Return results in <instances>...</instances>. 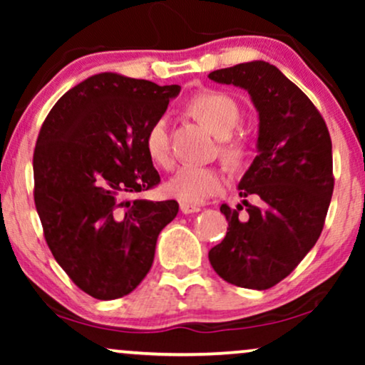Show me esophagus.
Here are the masks:
<instances>
[{
    "label": "esophagus",
    "instance_id": "1",
    "mask_svg": "<svg viewBox=\"0 0 365 365\" xmlns=\"http://www.w3.org/2000/svg\"><path fill=\"white\" fill-rule=\"evenodd\" d=\"M179 207H181L182 214H192V212L201 211V207L196 206V204H189V202H181L179 204Z\"/></svg>",
    "mask_w": 365,
    "mask_h": 365
}]
</instances>
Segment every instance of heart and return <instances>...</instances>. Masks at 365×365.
Instances as JSON below:
<instances>
[{"instance_id":"heart-1","label":"heart","mask_w":365,"mask_h":365,"mask_svg":"<svg viewBox=\"0 0 365 365\" xmlns=\"http://www.w3.org/2000/svg\"><path fill=\"white\" fill-rule=\"evenodd\" d=\"M186 108L194 118H197L214 134L221 138L219 148H221L222 158L232 166H239L247 154V144L242 138L229 136L241 118L237 103L226 93L216 91V89H204L189 99ZM144 148L154 164L166 169L171 168L173 154L166 119L158 118L156 121L149 124L146 136H144ZM222 187L224 178L217 169L194 166V164L179 168L166 184L168 192L171 196L189 204L207 201L209 197L221 192Z\"/></svg>"}]
</instances>
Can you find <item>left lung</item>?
<instances>
[{"label": "left lung", "mask_w": 365, "mask_h": 365, "mask_svg": "<svg viewBox=\"0 0 365 365\" xmlns=\"http://www.w3.org/2000/svg\"><path fill=\"white\" fill-rule=\"evenodd\" d=\"M209 79L244 88L259 111V154L239 182V196L256 204H222L229 227L209 262L226 282L264 291L321 236L334 191L331 136L311 99L272 64L241 63Z\"/></svg>", "instance_id": "8db88e82"}]
</instances>
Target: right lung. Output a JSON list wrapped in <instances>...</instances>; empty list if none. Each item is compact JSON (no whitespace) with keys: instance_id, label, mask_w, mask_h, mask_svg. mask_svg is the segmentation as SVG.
<instances>
[{"instance_id":"obj_1","label":"right lung","mask_w":365,"mask_h":365,"mask_svg":"<svg viewBox=\"0 0 365 365\" xmlns=\"http://www.w3.org/2000/svg\"><path fill=\"white\" fill-rule=\"evenodd\" d=\"M179 91L94 74L58 99L38 134L34 204L44 239L69 279L99 301L139 286L159 232L179 211L174 199L138 197L161 182L144 148L146 129Z\"/></svg>"}]
</instances>
